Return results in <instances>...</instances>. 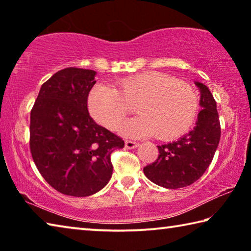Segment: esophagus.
<instances>
[{"label":"esophagus","instance_id":"obj_1","mask_svg":"<svg viewBox=\"0 0 251 251\" xmlns=\"http://www.w3.org/2000/svg\"><path fill=\"white\" fill-rule=\"evenodd\" d=\"M139 144L136 142H131V141H125V147L127 150H134V148L138 147Z\"/></svg>","mask_w":251,"mask_h":251}]
</instances>
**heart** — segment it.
I'll use <instances>...</instances> for the list:
<instances>
[{
    "instance_id": "1",
    "label": "heart",
    "mask_w": 251,
    "mask_h": 251,
    "mask_svg": "<svg viewBox=\"0 0 251 251\" xmlns=\"http://www.w3.org/2000/svg\"><path fill=\"white\" fill-rule=\"evenodd\" d=\"M92 117L109 130L121 126L134 110L141 114L125 123V136L152 135L161 141L180 137L193 125L198 97L193 87L160 72H144L118 80L115 86L99 84L87 100Z\"/></svg>"
}]
</instances>
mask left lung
Here are the masks:
<instances>
[{"instance_id": "obj_1", "label": "left lung", "mask_w": 251, "mask_h": 251, "mask_svg": "<svg viewBox=\"0 0 251 251\" xmlns=\"http://www.w3.org/2000/svg\"><path fill=\"white\" fill-rule=\"evenodd\" d=\"M195 85L201 92V107L196 126L178 141L157 146L158 158L144 167L148 179L164 188H182L199 179L218 147L220 123L216 100L205 84L195 82Z\"/></svg>"}]
</instances>
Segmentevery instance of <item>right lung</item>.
Returning <instances> with one entry per match:
<instances>
[{
    "label": "right lung",
    "mask_w": 251,
    "mask_h": 251,
    "mask_svg": "<svg viewBox=\"0 0 251 251\" xmlns=\"http://www.w3.org/2000/svg\"><path fill=\"white\" fill-rule=\"evenodd\" d=\"M93 70L58 71L42 85L31 110L29 147L44 179L57 192L87 197L107 185L110 154L124 141L97 125L87 109Z\"/></svg>",
    "instance_id": "add662e5"
}]
</instances>
